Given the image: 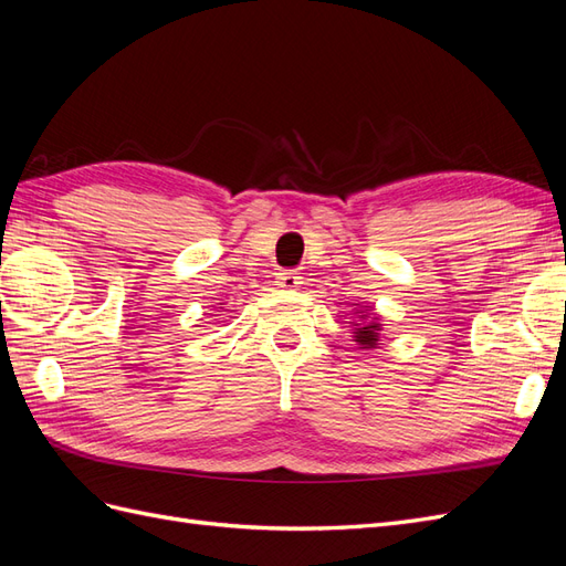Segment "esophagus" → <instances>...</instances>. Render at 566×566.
I'll use <instances>...</instances> for the list:
<instances>
[{
	"label": "esophagus",
	"mask_w": 566,
	"mask_h": 566,
	"mask_svg": "<svg viewBox=\"0 0 566 566\" xmlns=\"http://www.w3.org/2000/svg\"><path fill=\"white\" fill-rule=\"evenodd\" d=\"M276 285L283 290H297L302 285V279L297 276L295 271H281L276 276Z\"/></svg>",
	"instance_id": "1"
}]
</instances>
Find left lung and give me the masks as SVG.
<instances>
[{"mask_svg": "<svg viewBox=\"0 0 566 566\" xmlns=\"http://www.w3.org/2000/svg\"><path fill=\"white\" fill-rule=\"evenodd\" d=\"M378 333H380V323H366V325H358V328L354 331V337L358 345H361V349H373L375 345H378Z\"/></svg>", "mask_w": 566, "mask_h": 566, "instance_id": "1", "label": "left lung"}]
</instances>
